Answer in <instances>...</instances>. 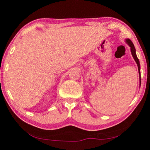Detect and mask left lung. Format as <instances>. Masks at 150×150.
<instances>
[{
    "label": "left lung",
    "mask_w": 150,
    "mask_h": 150,
    "mask_svg": "<svg viewBox=\"0 0 150 150\" xmlns=\"http://www.w3.org/2000/svg\"><path fill=\"white\" fill-rule=\"evenodd\" d=\"M126 42L128 43V45H129L130 48H131V52H132V56H133V57L134 59V60H135L136 64H137L138 65V71H139V74H140V69H141V66H140V62H139V60H138V59L137 57V56H136V49H135V47H134V45L133 44V43H132V41L130 40V39H127L126 40ZM140 75H141V74H140ZM140 78H141V76H140Z\"/></svg>",
    "instance_id": "8db88e82"
}]
</instances>
